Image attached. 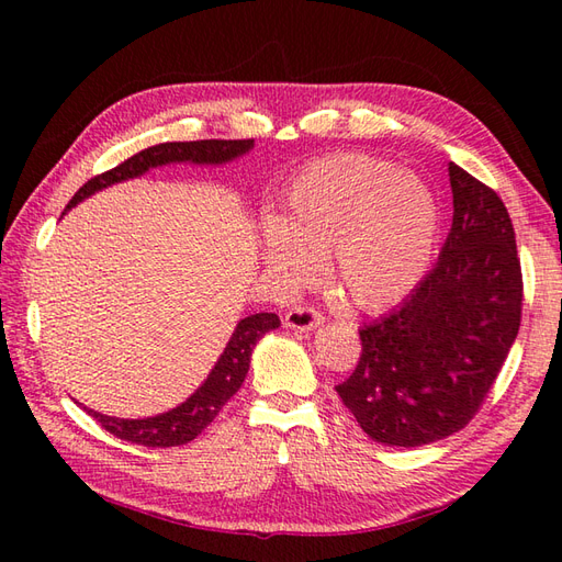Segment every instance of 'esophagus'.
Instances as JSON below:
<instances>
[{
    "instance_id": "1",
    "label": "esophagus",
    "mask_w": 562,
    "mask_h": 562,
    "mask_svg": "<svg viewBox=\"0 0 562 562\" xmlns=\"http://www.w3.org/2000/svg\"><path fill=\"white\" fill-rule=\"evenodd\" d=\"M321 324H324V314L316 312L314 306H294L288 314H284V326L292 330L308 333Z\"/></svg>"
}]
</instances>
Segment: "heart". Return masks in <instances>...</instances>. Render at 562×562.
Masks as SVG:
<instances>
[{
  "label": "heart",
  "mask_w": 562,
  "mask_h": 562,
  "mask_svg": "<svg viewBox=\"0 0 562 562\" xmlns=\"http://www.w3.org/2000/svg\"><path fill=\"white\" fill-rule=\"evenodd\" d=\"M437 232L425 181L367 154H336L292 178L280 220L262 224L260 258L282 284H304L330 256L333 280L352 304L384 308L423 278Z\"/></svg>",
  "instance_id": "heart-1"
}]
</instances>
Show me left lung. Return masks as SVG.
Masks as SVG:
<instances>
[{"mask_svg":"<svg viewBox=\"0 0 562 562\" xmlns=\"http://www.w3.org/2000/svg\"><path fill=\"white\" fill-rule=\"evenodd\" d=\"M451 232L405 300L360 330L362 355L336 386L374 441L423 447L473 420L521 321V266L505 202L449 164Z\"/></svg>","mask_w":562,"mask_h":562,"instance_id":"1","label":"left lung"}]
</instances>
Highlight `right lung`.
I'll list each match as a JSON object with an SVG mask.
<instances>
[{
	"label": "right lung",
	"instance_id": "right-lung-1",
	"mask_svg": "<svg viewBox=\"0 0 562 562\" xmlns=\"http://www.w3.org/2000/svg\"><path fill=\"white\" fill-rule=\"evenodd\" d=\"M250 149H254V139L164 142V145L142 149L139 154H135V157L117 164L111 171L93 176L91 181L83 183L75 193V198L69 200L67 210L79 205L81 200L99 193L103 188L127 181V178H137L164 164H181V161L226 164L236 157H244V154ZM278 326H280V318L274 314H254L238 321L229 342H226L224 352L220 355L217 364L212 367L207 379L202 381V386L181 405H176V408L166 411L161 415L139 417V420H125V417H111L89 408L83 411H87L93 420L101 423L103 429H109L111 435H115L117 439L133 441V445H145V447L188 445V441H193L202 429H205L214 417L220 415L224 403L229 401L238 389H241L244 379L248 374L250 352H254L256 342Z\"/></svg>",
	"mask_w": 562,
	"mask_h": 562
}]
</instances>
